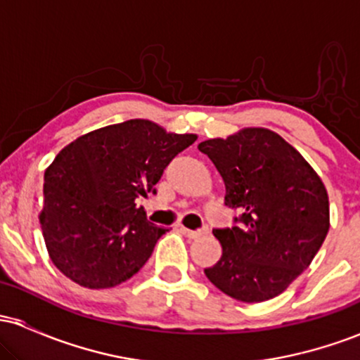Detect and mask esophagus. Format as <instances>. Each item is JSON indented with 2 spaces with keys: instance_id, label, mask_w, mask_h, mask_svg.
<instances>
[{
  "instance_id": "esophagus-1",
  "label": "esophagus",
  "mask_w": 360,
  "mask_h": 360,
  "mask_svg": "<svg viewBox=\"0 0 360 360\" xmlns=\"http://www.w3.org/2000/svg\"><path fill=\"white\" fill-rule=\"evenodd\" d=\"M181 232H183L186 237H189V238H200V237H203V235H206V232H208V230L206 229H203V230H189V229H181Z\"/></svg>"
}]
</instances>
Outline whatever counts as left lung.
<instances>
[{"label": "left lung", "instance_id": "left-lung-1", "mask_svg": "<svg viewBox=\"0 0 360 360\" xmlns=\"http://www.w3.org/2000/svg\"><path fill=\"white\" fill-rule=\"evenodd\" d=\"M225 183L232 229H214L221 257L205 269L220 291L243 303L281 295L320 250L330 229L328 194L315 169L281 135L242 128L198 146Z\"/></svg>", "mask_w": 360, "mask_h": 360}]
</instances>
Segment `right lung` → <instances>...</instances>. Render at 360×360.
<instances>
[{"label":"right lung","instance_id":"add662e5","mask_svg":"<svg viewBox=\"0 0 360 360\" xmlns=\"http://www.w3.org/2000/svg\"><path fill=\"white\" fill-rule=\"evenodd\" d=\"M196 139L137 118L62 148L45 171L39 217L53 266L89 289L137 274L169 230L147 221L135 200L155 193L164 169Z\"/></svg>","mask_w":360,"mask_h":360}]
</instances>
